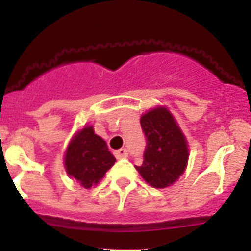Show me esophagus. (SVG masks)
Returning <instances> with one entry per match:
<instances>
[{"label":"esophagus","instance_id":"esophagus-1","mask_svg":"<svg viewBox=\"0 0 251 251\" xmlns=\"http://www.w3.org/2000/svg\"><path fill=\"white\" fill-rule=\"evenodd\" d=\"M114 154H115V157H117V158H118V159H121V158H126V157L128 156L127 150H126V148H121V150L115 151Z\"/></svg>","mask_w":251,"mask_h":251}]
</instances>
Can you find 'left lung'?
Wrapping results in <instances>:
<instances>
[{
	"label": "left lung",
	"mask_w": 251,
	"mask_h": 251,
	"mask_svg": "<svg viewBox=\"0 0 251 251\" xmlns=\"http://www.w3.org/2000/svg\"><path fill=\"white\" fill-rule=\"evenodd\" d=\"M142 129L147 138L145 159L137 171L154 188L174 185L186 171L188 143L167 106L152 108L141 117Z\"/></svg>",
	"instance_id": "8db88e82"
}]
</instances>
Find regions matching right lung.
<instances>
[{
    "label": "right lung",
    "mask_w": 251,
    "mask_h": 251,
    "mask_svg": "<svg viewBox=\"0 0 251 251\" xmlns=\"http://www.w3.org/2000/svg\"><path fill=\"white\" fill-rule=\"evenodd\" d=\"M114 163L115 157L109 152L106 142L95 134L93 126L77 130L64 154L66 174L84 188L98 185Z\"/></svg>",
    "instance_id": "1"
}]
</instances>
